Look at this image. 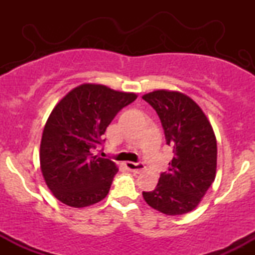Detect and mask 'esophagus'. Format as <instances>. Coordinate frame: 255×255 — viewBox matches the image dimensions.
Here are the masks:
<instances>
[{
    "mask_svg": "<svg viewBox=\"0 0 255 255\" xmlns=\"http://www.w3.org/2000/svg\"><path fill=\"white\" fill-rule=\"evenodd\" d=\"M126 168L131 172L140 174L145 170V165L142 163H133V162H126Z\"/></svg>",
    "mask_w": 255,
    "mask_h": 255,
    "instance_id": "esophagus-1",
    "label": "esophagus"
}]
</instances>
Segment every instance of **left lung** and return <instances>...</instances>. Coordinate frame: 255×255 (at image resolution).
I'll return each mask as SVG.
<instances>
[{
	"label": "left lung",
	"mask_w": 255,
	"mask_h": 255,
	"mask_svg": "<svg viewBox=\"0 0 255 255\" xmlns=\"http://www.w3.org/2000/svg\"><path fill=\"white\" fill-rule=\"evenodd\" d=\"M142 99L156 110L174 158L160 174L156 189L142 192L145 201L169 216L183 215L198 206L216 177L217 141L201 108L176 91L157 90Z\"/></svg>",
	"instance_id": "obj_1"
}]
</instances>
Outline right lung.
<instances>
[{
    "label": "right lung",
    "instance_id": "obj_1",
    "mask_svg": "<svg viewBox=\"0 0 255 255\" xmlns=\"http://www.w3.org/2000/svg\"><path fill=\"white\" fill-rule=\"evenodd\" d=\"M136 97L83 84L56 104L44 127L39 160L46 186L61 203L79 209L107 197L119 169L95 150L119 111Z\"/></svg>",
    "mask_w": 255,
    "mask_h": 255
}]
</instances>
